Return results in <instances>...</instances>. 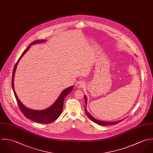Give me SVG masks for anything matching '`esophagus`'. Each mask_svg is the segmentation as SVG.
<instances>
[{"label": "esophagus", "instance_id": "1", "mask_svg": "<svg viewBox=\"0 0 153 153\" xmlns=\"http://www.w3.org/2000/svg\"><path fill=\"white\" fill-rule=\"evenodd\" d=\"M76 86L77 88H79V89H81L82 88H84L85 86H86V84L85 83L84 81H82V80H80V81H78L76 84Z\"/></svg>", "mask_w": 153, "mask_h": 153}]
</instances>
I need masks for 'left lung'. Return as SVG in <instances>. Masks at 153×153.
Wrapping results in <instances>:
<instances>
[{"label": "left lung", "instance_id": "obj_1", "mask_svg": "<svg viewBox=\"0 0 153 153\" xmlns=\"http://www.w3.org/2000/svg\"><path fill=\"white\" fill-rule=\"evenodd\" d=\"M85 103H86V105H87V97H86V96L85 95ZM85 112L87 115V116L88 117V118L93 121V122H95L98 125H103V126H105V125H115V124H117L119 122L122 121V120H120V121H115V122H106V121H99L95 118H94L92 116H91V115L88 112L87 110L85 109Z\"/></svg>", "mask_w": 153, "mask_h": 153}]
</instances>
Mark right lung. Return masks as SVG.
<instances>
[{
  "mask_svg": "<svg viewBox=\"0 0 153 153\" xmlns=\"http://www.w3.org/2000/svg\"><path fill=\"white\" fill-rule=\"evenodd\" d=\"M46 41L45 39H40V40H35L33 41L32 43L30 44L29 47L23 52L19 59H18V61L16 62V64L14 66L13 72H12V86L13 89V91L14 93L15 98L16 99L18 106L21 110V111L22 112V114L27 117L28 119L31 120V121H33L34 122L39 123H51L55 120H56L61 115L62 108H63V103L64 98L67 96L68 93L71 92V91L73 89V86H71L66 89H64L62 92H61L60 95L58 97V99L56 100V101L54 103L53 105H51L50 107L46 109L41 110V111H36V110H32L31 109H28L26 106H25L22 102L19 100L18 99L16 92L14 89V76L15 70L16 68V66L18 65V63L20 59L22 58V57L24 56V54L29 50L30 48V45L35 44H39L42 42H44Z\"/></svg>",
  "mask_w": 153,
  "mask_h": 153,
  "instance_id": "add662e5",
  "label": "right lung"
}]
</instances>
